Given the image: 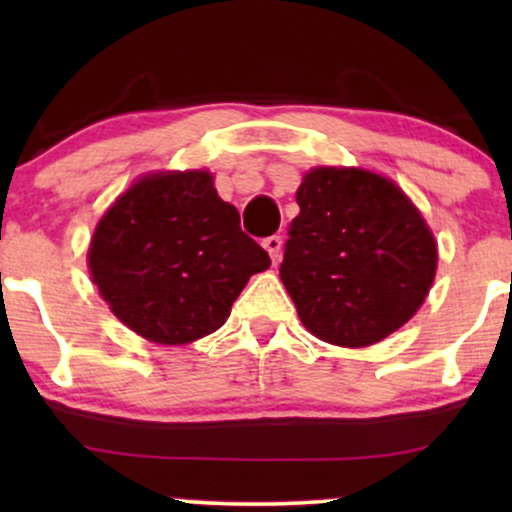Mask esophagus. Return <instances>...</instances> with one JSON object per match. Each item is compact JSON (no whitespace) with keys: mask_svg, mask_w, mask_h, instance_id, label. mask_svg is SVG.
<instances>
[{"mask_svg":"<svg viewBox=\"0 0 512 512\" xmlns=\"http://www.w3.org/2000/svg\"><path fill=\"white\" fill-rule=\"evenodd\" d=\"M281 243H284L281 236H269V238L262 240V248L269 252V257H272L274 262L279 260V255H281Z\"/></svg>","mask_w":512,"mask_h":512,"instance_id":"esophagus-1","label":"esophagus"}]
</instances>
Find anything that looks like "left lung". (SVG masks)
<instances>
[{
  "label": "left lung",
  "instance_id": "8db88e82",
  "mask_svg": "<svg viewBox=\"0 0 512 512\" xmlns=\"http://www.w3.org/2000/svg\"><path fill=\"white\" fill-rule=\"evenodd\" d=\"M281 281L315 337L368 346L424 303L436 276V240L419 209L387 178L315 168L296 192Z\"/></svg>",
  "mask_w": 512,
  "mask_h": 512
}]
</instances>
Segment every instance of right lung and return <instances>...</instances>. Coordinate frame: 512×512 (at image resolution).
<instances>
[{"mask_svg":"<svg viewBox=\"0 0 512 512\" xmlns=\"http://www.w3.org/2000/svg\"><path fill=\"white\" fill-rule=\"evenodd\" d=\"M269 264L204 170L134 182L88 248L93 284L110 310L156 344L219 330L250 276Z\"/></svg>","mask_w":512,"mask_h":512,"instance_id":"add662e5","label":"right lung"}]
</instances>
